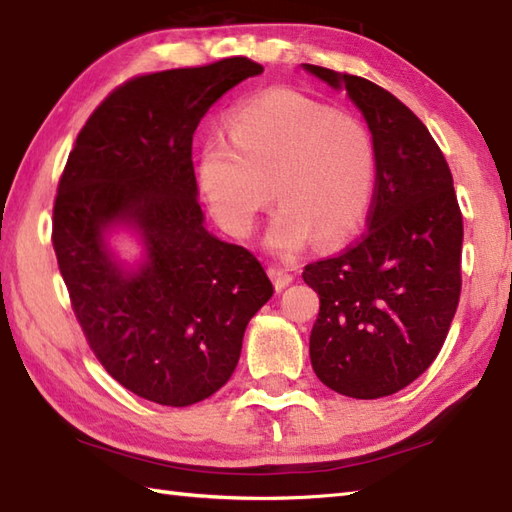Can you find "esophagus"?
I'll return each instance as SVG.
<instances>
[{"instance_id": "34e87169", "label": "esophagus", "mask_w": 512, "mask_h": 512, "mask_svg": "<svg viewBox=\"0 0 512 512\" xmlns=\"http://www.w3.org/2000/svg\"><path fill=\"white\" fill-rule=\"evenodd\" d=\"M268 275H270V279H273V284H275L277 290H282L290 282H293V275H290L286 268H279V266H270L268 268Z\"/></svg>"}]
</instances>
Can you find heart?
Masks as SVG:
<instances>
[{
  "instance_id": "1",
  "label": "heart",
  "mask_w": 512,
  "mask_h": 512,
  "mask_svg": "<svg viewBox=\"0 0 512 512\" xmlns=\"http://www.w3.org/2000/svg\"><path fill=\"white\" fill-rule=\"evenodd\" d=\"M228 142L206 139L199 186L228 233L248 235L275 199L268 244L297 253L310 239L337 246L366 224L377 188V146L357 117L293 90H270L237 106Z\"/></svg>"
}]
</instances>
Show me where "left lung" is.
Returning a JSON list of instances; mask_svg holds the SVG:
<instances>
[{"instance_id": "obj_1", "label": "left lung", "mask_w": 512, "mask_h": 512, "mask_svg": "<svg viewBox=\"0 0 512 512\" xmlns=\"http://www.w3.org/2000/svg\"><path fill=\"white\" fill-rule=\"evenodd\" d=\"M304 68L346 88L377 146L368 228L304 268L319 295L310 362L339 395L386 397L415 382L446 342L462 293V210L442 148L413 110L364 77Z\"/></svg>"}]
</instances>
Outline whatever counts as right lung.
I'll return each mask as SVG.
<instances>
[{"label": "right lung", "instance_id": "1", "mask_svg": "<svg viewBox=\"0 0 512 512\" xmlns=\"http://www.w3.org/2000/svg\"><path fill=\"white\" fill-rule=\"evenodd\" d=\"M264 66L226 57L128 79L79 130L53 206L70 306L106 373L137 397L190 406L222 388L273 284L248 248L204 228L193 135L206 110ZM143 233L147 262L124 274L103 230Z\"/></svg>", "mask_w": 512, "mask_h": 512}]
</instances>
